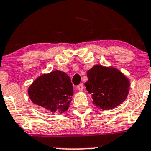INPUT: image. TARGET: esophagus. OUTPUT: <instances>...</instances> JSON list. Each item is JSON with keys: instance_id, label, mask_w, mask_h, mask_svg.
Returning <instances> with one entry per match:
<instances>
[{"instance_id": "1", "label": "esophagus", "mask_w": 151, "mask_h": 151, "mask_svg": "<svg viewBox=\"0 0 151 151\" xmlns=\"http://www.w3.org/2000/svg\"><path fill=\"white\" fill-rule=\"evenodd\" d=\"M77 90L78 91H82L83 90V84H80L79 86H77Z\"/></svg>"}]
</instances>
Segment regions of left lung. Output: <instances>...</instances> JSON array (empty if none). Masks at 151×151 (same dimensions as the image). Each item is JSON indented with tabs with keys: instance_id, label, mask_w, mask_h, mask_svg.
<instances>
[{
	"instance_id": "left-lung-1",
	"label": "left lung",
	"mask_w": 151,
	"mask_h": 151,
	"mask_svg": "<svg viewBox=\"0 0 151 151\" xmlns=\"http://www.w3.org/2000/svg\"><path fill=\"white\" fill-rule=\"evenodd\" d=\"M86 90L91 94L93 104L102 110L119 106L129 93L130 80L113 66L95 65L87 71Z\"/></svg>"
}]
</instances>
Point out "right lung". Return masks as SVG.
I'll return each instance as SVG.
<instances>
[{
  "instance_id": "1",
  "label": "right lung",
  "mask_w": 151,
  "mask_h": 151,
  "mask_svg": "<svg viewBox=\"0 0 151 151\" xmlns=\"http://www.w3.org/2000/svg\"><path fill=\"white\" fill-rule=\"evenodd\" d=\"M28 94L35 105L52 114H62L68 109L74 91L68 74L55 70L35 79L28 88Z\"/></svg>"
}]
</instances>
